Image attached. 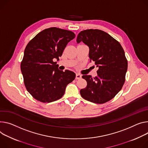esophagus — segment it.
<instances>
[{
	"label": "esophagus",
	"instance_id": "1",
	"mask_svg": "<svg viewBox=\"0 0 148 148\" xmlns=\"http://www.w3.org/2000/svg\"><path fill=\"white\" fill-rule=\"evenodd\" d=\"M82 78V75L80 74H76V77H75V78L76 79H79V78Z\"/></svg>",
	"mask_w": 148,
	"mask_h": 148
}]
</instances>
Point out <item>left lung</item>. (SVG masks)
Here are the masks:
<instances>
[{
    "mask_svg": "<svg viewBox=\"0 0 148 148\" xmlns=\"http://www.w3.org/2000/svg\"><path fill=\"white\" fill-rule=\"evenodd\" d=\"M83 42L89 48L90 61L98 68L97 76L83 75L87 87L80 90L82 97L89 101L102 104L112 99L122 89L125 82L127 61L120 44L109 34L99 29L80 32L77 42Z\"/></svg>",
    "mask_w": 148,
    "mask_h": 148,
    "instance_id": "1",
    "label": "left lung"
}]
</instances>
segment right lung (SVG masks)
Returning a JSON list of instances; mask_svg holds the SVG:
<instances>
[{
	"label": "right lung",
	"mask_w": 148,
	"mask_h": 148,
	"mask_svg": "<svg viewBox=\"0 0 148 148\" xmlns=\"http://www.w3.org/2000/svg\"><path fill=\"white\" fill-rule=\"evenodd\" d=\"M75 36L70 31L52 27L38 33L26 45L21 70L26 90L36 100L50 103L60 99L75 79L73 71L60 70L55 62Z\"/></svg>",
	"instance_id": "obj_1"
}]
</instances>
